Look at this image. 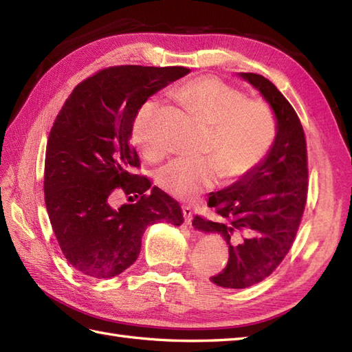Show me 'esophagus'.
<instances>
[{
  "instance_id": "esophagus-1",
  "label": "esophagus",
  "mask_w": 352,
  "mask_h": 352,
  "mask_svg": "<svg viewBox=\"0 0 352 352\" xmlns=\"http://www.w3.org/2000/svg\"><path fill=\"white\" fill-rule=\"evenodd\" d=\"M183 216H184L186 226H190L192 219H193V212L189 206H183Z\"/></svg>"
}]
</instances>
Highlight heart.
Wrapping results in <instances>:
<instances>
[{"label":"heart","instance_id":"heart-1","mask_svg":"<svg viewBox=\"0 0 352 352\" xmlns=\"http://www.w3.org/2000/svg\"><path fill=\"white\" fill-rule=\"evenodd\" d=\"M177 95L212 126L204 159H174L157 170L160 188L178 199H192L213 188L219 177L239 178L263 162L275 142V115L263 101L214 77L190 80ZM157 102L146 100L131 124V139L148 159L160 154L154 139Z\"/></svg>","mask_w":352,"mask_h":352}]
</instances>
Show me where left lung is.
<instances>
[{
  "instance_id": "obj_1",
  "label": "left lung",
  "mask_w": 352,
  "mask_h": 352,
  "mask_svg": "<svg viewBox=\"0 0 352 352\" xmlns=\"http://www.w3.org/2000/svg\"><path fill=\"white\" fill-rule=\"evenodd\" d=\"M271 106L276 136L257 168L228 188L212 192L208 207L218 221L195 216L192 226L218 233L228 245V263L212 276L216 286L245 289L271 275L295 241L307 199V144L300 118L283 94L263 76L241 72Z\"/></svg>"
}]
</instances>
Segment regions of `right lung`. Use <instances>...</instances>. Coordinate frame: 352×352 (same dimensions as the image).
I'll return each mask as SVG.
<instances>
[{
    "mask_svg": "<svg viewBox=\"0 0 352 352\" xmlns=\"http://www.w3.org/2000/svg\"><path fill=\"white\" fill-rule=\"evenodd\" d=\"M183 66L125 65L102 69L74 89L52 125L45 154V204L68 263L106 280L136 261L148 226H182L175 199L148 178L130 145L131 124L149 96L188 76ZM116 188L138 204L113 206Z\"/></svg>",
    "mask_w": 352,
    "mask_h": 352,
    "instance_id": "obj_1",
    "label": "right lung"
}]
</instances>
